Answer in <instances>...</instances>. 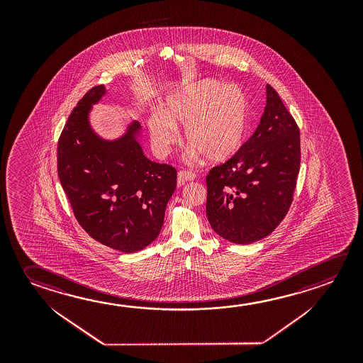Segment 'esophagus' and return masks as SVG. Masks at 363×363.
I'll return each instance as SVG.
<instances>
[{
	"label": "esophagus",
	"mask_w": 363,
	"mask_h": 363,
	"mask_svg": "<svg viewBox=\"0 0 363 363\" xmlns=\"http://www.w3.org/2000/svg\"><path fill=\"white\" fill-rule=\"evenodd\" d=\"M196 173L191 172V171H181L179 172V179H177V184L179 186L186 184V182H190L196 179Z\"/></svg>",
	"instance_id": "esophagus-1"
}]
</instances>
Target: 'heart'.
Masks as SVG:
<instances>
[{"mask_svg":"<svg viewBox=\"0 0 363 363\" xmlns=\"http://www.w3.org/2000/svg\"><path fill=\"white\" fill-rule=\"evenodd\" d=\"M250 124V101L243 89L206 79L168 96L162 111L149 116L155 153L166 155L184 126V140L208 162L221 163L242 148Z\"/></svg>","mask_w":363,"mask_h":363,"instance_id":"b5f03b06","label":"heart"}]
</instances>
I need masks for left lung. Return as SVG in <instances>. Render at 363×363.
I'll return each instance as SVG.
<instances>
[{
	"label": "left lung",
	"mask_w": 363,
	"mask_h": 363,
	"mask_svg": "<svg viewBox=\"0 0 363 363\" xmlns=\"http://www.w3.org/2000/svg\"><path fill=\"white\" fill-rule=\"evenodd\" d=\"M300 161L298 126L267 84V105L256 130L206 176V216L214 232L237 244L274 232L291 206Z\"/></svg>",
	"instance_id": "obj_1"
}]
</instances>
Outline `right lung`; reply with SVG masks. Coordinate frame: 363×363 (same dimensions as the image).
Wrapping results in <instances>:
<instances>
[{
	"label": "right lung",
	"mask_w": 363,
	"mask_h": 363,
	"mask_svg": "<svg viewBox=\"0 0 363 363\" xmlns=\"http://www.w3.org/2000/svg\"><path fill=\"white\" fill-rule=\"evenodd\" d=\"M104 86L84 94L72 110L57 147V169L78 224L91 238L124 253L143 250L161 232L177 171L149 161L133 135L116 142L96 137L87 121Z\"/></svg>",
	"instance_id": "add662e5"
}]
</instances>
